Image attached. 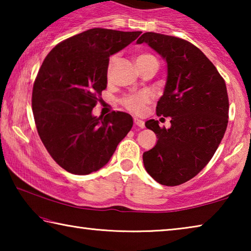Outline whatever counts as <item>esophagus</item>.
I'll return each instance as SVG.
<instances>
[{
  "label": "esophagus",
  "mask_w": 251,
  "mask_h": 251,
  "mask_svg": "<svg viewBox=\"0 0 251 251\" xmlns=\"http://www.w3.org/2000/svg\"><path fill=\"white\" fill-rule=\"evenodd\" d=\"M134 123L136 126L141 127V128H144V127H145V123H144L142 120H139L138 117H134Z\"/></svg>",
  "instance_id": "obj_1"
}]
</instances>
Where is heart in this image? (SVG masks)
Listing matches in <instances>:
<instances>
[{
  "label": "heart",
  "mask_w": 251,
  "mask_h": 251,
  "mask_svg": "<svg viewBox=\"0 0 251 251\" xmlns=\"http://www.w3.org/2000/svg\"><path fill=\"white\" fill-rule=\"evenodd\" d=\"M151 61L157 62V58L154 56V55L150 53H142L137 55V57H136V64H141V63H144V62H151ZM113 62H114V57L110 58L108 73L110 70V65H112ZM150 101H151V95L148 94V93H142V94L128 95L124 97V99L122 100V104L124 105L127 109L130 110V112L141 113L144 109V106H145L147 103H150Z\"/></svg>",
  "instance_id": "b5f03b06"
}]
</instances>
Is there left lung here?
<instances>
[{
    "label": "left lung",
    "instance_id": "obj_1",
    "mask_svg": "<svg viewBox=\"0 0 251 251\" xmlns=\"http://www.w3.org/2000/svg\"><path fill=\"white\" fill-rule=\"evenodd\" d=\"M142 43L167 63V80L156 114L171 117L172 124L166 129L158 121L145 123L157 143L143 154L144 166L159 184L177 186L196 176L222 142L228 124L226 83L206 55L189 42L146 32L137 40Z\"/></svg>",
    "mask_w": 251,
    "mask_h": 251
}]
</instances>
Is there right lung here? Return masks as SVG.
Returning <instances> with one entry per match:
<instances>
[{"label": "right lung", "mask_w": 251, "mask_h": 251, "mask_svg": "<svg viewBox=\"0 0 251 251\" xmlns=\"http://www.w3.org/2000/svg\"><path fill=\"white\" fill-rule=\"evenodd\" d=\"M141 33L87 29L58 43L43 61L33 85L34 121L49 154L66 172L99 171L133 126L127 113L96 117L92 110L107 86L109 56Z\"/></svg>", "instance_id": "add662e5"}]
</instances>
